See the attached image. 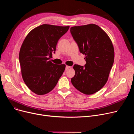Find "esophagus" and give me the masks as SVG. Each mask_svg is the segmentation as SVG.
<instances>
[{
  "label": "esophagus",
  "instance_id": "esophagus-1",
  "mask_svg": "<svg viewBox=\"0 0 134 134\" xmlns=\"http://www.w3.org/2000/svg\"><path fill=\"white\" fill-rule=\"evenodd\" d=\"M70 68H71V67H70V66H66V70L69 69Z\"/></svg>",
  "mask_w": 134,
  "mask_h": 134
}]
</instances>
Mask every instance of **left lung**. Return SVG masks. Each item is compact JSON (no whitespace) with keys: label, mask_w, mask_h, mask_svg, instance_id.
Listing matches in <instances>:
<instances>
[{"label":"left lung","mask_w":134,"mask_h":134,"mask_svg":"<svg viewBox=\"0 0 134 134\" xmlns=\"http://www.w3.org/2000/svg\"><path fill=\"white\" fill-rule=\"evenodd\" d=\"M70 31L86 62L84 66L74 65L72 83L82 93L93 94L108 81L114 62L113 45L106 32L94 24L73 26Z\"/></svg>","instance_id":"left-lung-1"}]
</instances>
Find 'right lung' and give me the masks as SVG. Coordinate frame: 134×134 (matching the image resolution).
<instances>
[{
  "mask_svg": "<svg viewBox=\"0 0 134 134\" xmlns=\"http://www.w3.org/2000/svg\"><path fill=\"white\" fill-rule=\"evenodd\" d=\"M69 27L43 24L32 30L24 40L19 55L21 72L26 85L35 93L51 92L64 72L65 65L54 64L49 59Z\"/></svg>",
  "mask_w": 134,
  "mask_h": 134,
  "instance_id": "add662e5",
  "label": "right lung"
}]
</instances>
